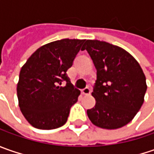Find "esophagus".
I'll return each instance as SVG.
<instances>
[{
    "mask_svg": "<svg viewBox=\"0 0 154 154\" xmlns=\"http://www.w3.org/2000/svg\"><path fill=\"white\" fill-rule=\"evenodd\" d=\"M90 93H91V90L89 88H85L81 91L82 95H90Z\"/></svg>",
    "mask_w": 154,
    "mask_h": 154,
    "instance_id": "34e87169",
    "label": "esophagus"
}]
</instances>
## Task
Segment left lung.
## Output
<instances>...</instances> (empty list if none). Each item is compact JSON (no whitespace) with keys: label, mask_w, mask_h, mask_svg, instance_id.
<instances>
[{"label":"left lung","mask_w":154,"mask_h":154,"mask_svg":"<svg viewBox=\"0 0 154 154\" xmlns=\"http://www.w3.org/2000/svg\"><path fill=\"white\" fill-rule=\"evenodd\" d=\"M84 50L97 70L92 92L96 103L86 111L90 121L106 129L125 126L144 102L147 86L142 68L125 50L103 41L86 40Z\"/></svg>","instance_id":"8db88e82"}]
</instances>
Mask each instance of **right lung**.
Returning a JSON list of instances; mask_svg holds the SVG:
<instances>
[{"mask_svg": "<svg viewBox=\"0 0 154 154\" xmlns=\"http://www.w3.org/2000/svg\"><path fill=\"white\" fill-rule=\"evenodd\" d=\"M85 39H62L38 48L21 68L17 96L21 112L36 128L54 129L68 120L80 92L70 82L72 67ZM66 81L65 87H61Z\"/></svg>", "mask_w": 154, "mask_h": 154, "instance_id": "right-lung-1", "label": "right lung"}]
</instances>
